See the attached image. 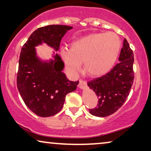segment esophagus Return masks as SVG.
Returning a JSON list of instances; mask_svg holds the SVG:
<instances>
[{
	"label": "esophagus",
	"instance_id": "obj_1",
	"mask_svg": "<svg viewBox=\"0 0 151 151\" xmlns=\"http://www.w3.org/2000/svg\"><path fill=\"white\" fill-rule=\"evenodd\" d=\"M87 86V83L86 81H85L83 80H80L79 81V83L78 85V87L80 89H84L86 88Z\"/></svg>",
	"mask_w": 151,
	"mask_h": 151
}]
</instances>
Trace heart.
Segmentation results:
<instances>
[{
	"instance_id": "b5f03b06",
	"label": "heart",
	"mask_w": 151,
	"mask_h": 151,
	"mask_svg": "<svg viewBox=\"0 0 151 151\" xmlns=\"http://www.w3.org/2000/svg\"><path fill=\"white\" fill-rule=\"evenodd\" d=\"M121 42L114 32L93 33L73 41L69 49L61 48L60 55L68 71L74 75L83 63L84 70L92 77L106 75L115 64Z\"/></svg>"
}]
</instances>
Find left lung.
Returning a JSON list of instances; mask_svg holds the SVG:
<instances>
[{"label":"left lung","mask_w":151,"mask_h":151,"mask_svg":"<svg viewBox=\"0 0 151 151\" xmlns=\"http://www.w3.org/2000/svg\"><path fill=\"white\" fill-rule=\"evenodd\" d=\"M119 61L106 75L88 83L99 99L96 107L89 109L93 116L106 117L115 113L129 96L134 79V57L126 39L123 41Z\"/></svg>","instance_id":"8db88e82"}]
</instances>
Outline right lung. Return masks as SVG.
Returning <instances> with one entry per match:
<instances>
[{"mask_svg": "<svg viewBox=\"0 0 151 151\" xmlns=\"http://www.w3.org/2000/svg\"><path fill=\"white\" fill-rule=\"evenodd\" d=\"M73 27L48 25L37 29L22 46L19 59L17 87L31 111L49 117L62 109L67 94L75 91L78 81H70L62 70L64 63L57 53L43 61L37 56L35 46L46 43L57 51L61 40Z\"/></svg>", "mask_w": 151, "mask_h": 151, "instance_id": "1", "label": "right lung"}]
</instances>
